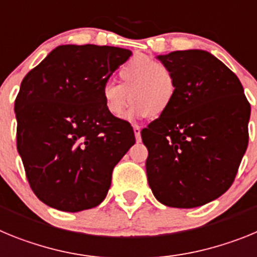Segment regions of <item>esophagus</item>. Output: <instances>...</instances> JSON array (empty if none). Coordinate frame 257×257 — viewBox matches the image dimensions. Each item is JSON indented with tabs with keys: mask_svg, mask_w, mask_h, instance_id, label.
<instances>
[{
	"mask_svg": "<svg viewBox=\"0 0 257 257\" xmlns=\"http://www.w3.org/2000/svg\"><path fill=\"white\" fill-rule=\"evenodd\" d=\"M134 133H135L136 142H140V140H142V135H140V133H142V127H140L139 124H134Z\"/></svg>",
	"mask_w": 257,
	"mask_h": 257,
	"instance_id": "34e87169",
	"label": "esophagus"
}]
</instances>
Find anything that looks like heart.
<instances>
[{"instance_id":"heart-1","label":"heart","mask_w":257,"mask_h":257,"mask_svg":"<svg viewBox=\"0 0 257 257\" xmlns=\"http://www.w3.org/2000/svg\"><path fill=\"white\" fill-rule=\"evenodd\" d=\"M118 77L121 85L108 83L103 88L104 105L114 117L123 115L131 99L134 101L128 112L130 117L147 113L152 118L161 117L171 108L178 94L174 72L147 56H136L127 61Z\"/></svg>"}]
</instances>
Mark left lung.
Segmentation results:
<instances>
[{
    "label": "left lung",
    "mask_w": 257,
    "mask_h": 257,
    "mask_svg": "<svg viewBox=\"0 0 257 257\" xmlns=\"http://www.w3.org/2000/svg\"><path fill=\"white\" fill-rule=\"evenodd\" d=\"M174 72L171 108L142 131L148 183L161 203L193 208L230 188L248 145L251 105L240 81L203 50L158 56Z\"/></svg>",
    "instance_id": "left-lung-1"
}]
</instances>
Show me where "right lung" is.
Returning a JSON list of instances; mask_svg holds the SVG:
<instances>
[{"instance_id":"1","label":"right lung","mask_w":257,"mask_h":257,"mask_svg":"<svg viewBox=\"0 0 257 257\" xmlns=\"http://www.w3.org/2000/svg\"><path fill=\"white\" fill-rule=\"evenodd\" d=\"M127 49L63 45L28 72L15 99L17 147L40 201L60 211L96 207L114 166L135 144L133 127L103 100Z\"/></svg>"}]
</instances>
